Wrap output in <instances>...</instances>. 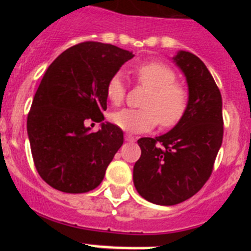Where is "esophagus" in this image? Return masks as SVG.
I'll return each instance as SVG.
<instances>
[{
	"instance_id": "obj_1",
	"label": "esophagus",
	"mask_w": 251,
	"mask_h": 251,
	"mask_svg": "<svg viewBox=\"0 0 251 251\" xmlns=\"http://www.w3.org/2000/svg\"><path fill=\"white\" fill-rule=\"evenodd\" d=\"M124 139H126L127 142H134V141H136V138H134L132 134H126V136H124Z\"/></svg>"
}]
</instances>
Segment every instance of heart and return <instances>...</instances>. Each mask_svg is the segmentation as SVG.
I'll use <instances>...</instances> for the list:
<instances>
[{
  "label": "heart",
  "mask_w": 251,
  "mask_h": 251,
  "mask_svg": "<svg viewBox=\"0 0 251 251\" xmlns=\"http://www.w3.org/2000/svg\"><path fill=\"white\" fill-rule=\"evenodd\" d=\"M133 74L141 85L148 88L141 109H121L110 114V121L126 132L139 133L161 127H175L188 106V94L182 85L175 83L176 74L168 65L148 61L134 68ZM106 98L113 105H121L126 98V86L119 74L109 79L105 86Z\"/></svg>",
  "instance_id": "heart-1"
}]
</instances>
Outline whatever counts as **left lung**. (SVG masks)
Masks as SVG:
<instances>
[{
  "mask_svg": "<svg viewBox=\"0 0 251 251\" xmlns=\"http://www.w3.org/2000/svg\"><path fill=\"white\" fill-rule=\"evenodd\" d=\"M172 59L187 81V110L170 132L138 139L142 153L133 167L138 194L162 206L177 205L200 191L224 136L223 99L205 64L183 50Z\"/></svg>",
  "mask_w": 251,
  "mask_h": 251,
  "instance_id": "left-lung-1",
  "label": "left lung"
}]
</instances>
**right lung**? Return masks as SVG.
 <instances>
[{
  "mask_svg": "<svg viewBox=\"0 0 251 251\" xmlns=\"http://www.w3.org/2000/svg\"><path fill=\"white\" fill-rule=\"evenodd\" d=\"M134 55L110 44L86 41L51 63L27 115L35 167L48 185L66 194L98 187L123 145V130L104 121L105 86ZM101 123L98 132L87 124Z\"/></svg>",
  "mask_w": 251,
  "mask_h": 251,
  "instance_id": "add662e5",
  "label": "right lung"
}]
</instances>
